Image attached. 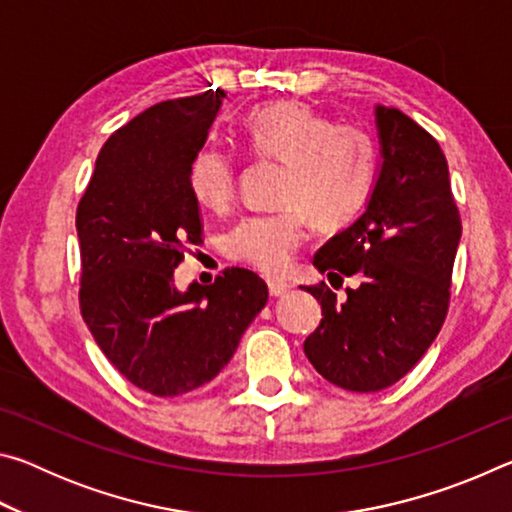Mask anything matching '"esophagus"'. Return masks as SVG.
I'll list each match as a JSON object with an SVG mask.
<instances>
[{
  "mask_svg": "<svg viewBox=\"0 0 512 512\" xmlns=\"http://www.w3.org/2000/svg\"><path fill=\"white\" fill-rule=\"evenodd\" d=\"M268 291H271V296L280 298V296H287V293L291 291V284L287 280H268Z\"/></svg>",
  "mask_w": 512,
  "mask_h": 512,
  "instance_id": "34e87169",
  "label": "esophagus"
}]
</instances>
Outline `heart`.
<instances>
[{
	"label": "heart",
	"instance_id": "obj_1",
	"mask_svg": "<svg viewBox=\"0 0 512 512\" xmlns=\"http://www.w3.org/2000/svg\"><path fill=\"white\" fill-rule=\"evenodd\" d=\"M248 142L259 155L287 162L282 210L246 216L228 235L230 257L257 271H287L307 237L309 216L320 228L350 223L372 194L377 144L372 135L336 121L300 101H280L255 110L246 121ZM189 192L210 210H225L237 192L235 155L207 142L187 171Z\"/></svg>",
	"mask_w": 512,
	"mask_h": 512
}]
</instances>
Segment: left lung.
Returning a JSON list of instances; mask_svg holds the SVG:
<instances>
[{
	"mask_svg": "<svg viewBox=\"0 0 512 512\" xmlns=\"http://www.w3.org/2000/svg\"><path fill=\"white\" fill-rule=\"evenodd\" d=\"M381 162L366 210L314 255L327 280L359 277L348 300L305 287L323 320L305 341L329 384L375 393L409 372L436 339L449 305L461 216L445 153L402 110L375 106Z\"/></svg>",
	"mask_w": 512,
	"mask_h": 512,
	"instance_id": "8db88e82",
	"label": "left lung"
}]
</instances>
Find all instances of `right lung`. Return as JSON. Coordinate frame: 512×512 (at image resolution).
Segmentation results:
<instances>
[{"mask_svg":"<svg viewBox=\"0 0 512 512\" xmlns=\"http://www.w3.org/2000/svg\"><path fill=\"white\" fill-rule=\"evenodd\" d=\"M223 90L162 101L108 137L76 210L81 311L108 361L142 391L173 397L212 381L264 309L266 282L225 268L214 284H173L201 214L187 171Z\"/></svg>","mask_w":512,"mask_h":512,"instance_id":"right-lung-1","label":"right lung"}]
</instances>
